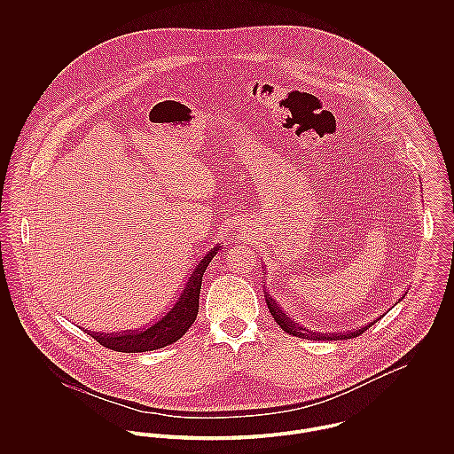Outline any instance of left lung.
<instances>
[{"mask_svg":"<svg viewBox=\"0 0 454 454\" xmlns=\"http://www.w3.org/2000/svg\"><path fill=\"white\" fill-rule=\"evenodd\" d=\"M265 302H267V308H269V313L272 315L274 322L279 325L286 333L290 335H295V337H302V339H317V340H344V339H353V337H358L360 333H364L367 328H371V325H365V326H360V328H353V330H346V332H325V333H318L315 330H309L308 326H302V325L295 324L288 315L286 311H283L278 302L269 297V294H265ZM380 320V318H378ZM376 322V320H374Z\"/></svg>","mask_w":454,"mask_h":454,"instance_id":"1","label":"left lung"}]
</instances>
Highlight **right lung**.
Segmentation results:
<instances>
[{
    "label": "right lung",
    "instance_id": "obj_1",
    "mask_svg": "<svg viewBox=\"0 0 454 454\" xmlns=\"http://www.w3.org/2000/svg\"><path fill=\"white\" fill-rule=\"evenodd\" d=\"M220 248L222 247L216 245L195 263L187 279L184 281L180 294L152 322L139 328L122 330L117 333L89 332V335L94 337L101 346L114 351H122V353L153 351L176 342L194 325L199 313V294H200L202 274L207 263L220 252Z\"/></svg>",
    "mask_w": 454,
    "mask_h": 454
}]
</instances>
